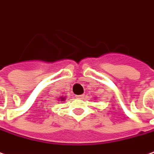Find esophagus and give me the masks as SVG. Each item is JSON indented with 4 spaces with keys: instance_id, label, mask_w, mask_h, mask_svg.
I'll list each match as a JSON object with an SVG mask.
<instances>
[{
    "instance_id": "34e87169",
    "label": "esophagus",
    "mask_w": 154,
    "mask_h": 154,
    "mask_svg": "<svg viewBox=\"0 0 154 154\" xmlns=\"http://www.w3.org/2000/svg\"><path fill=\"white\" fill-rule=\"evenodd\" d=\"M84 97V95H80V96H76V97L77 98H82Z\"/></svg>"
}]
</instances>
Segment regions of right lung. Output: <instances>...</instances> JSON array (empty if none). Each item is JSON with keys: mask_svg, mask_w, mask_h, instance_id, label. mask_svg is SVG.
Instances as JSON below:
<instances>
[{"mask_svg": "<svg viewBox=\"0 0 154 154\" xmlns=\"http://www.w3.org/2000/svg\"><path fill=\"white\" fill-rule=\"evenodd\" d=\"M62 99H63H63H64V98H62Z\"/></svg>", "mask_w": 154, "mask_h": 154, "instance_id": "1", "label": "right lung"}]
</instances>
